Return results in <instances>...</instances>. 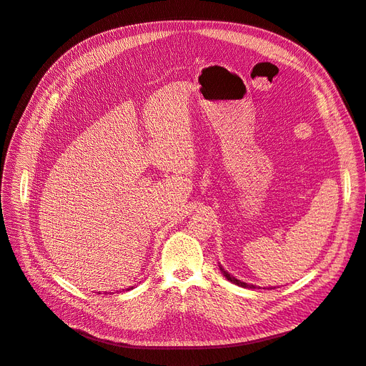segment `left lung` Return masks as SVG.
<instances>
[{
  "label": "left lung",
  "instance_id": "1",
  "mask_svg": "<svg viewBox=\"0 0 366 366\" xmlns=\"http://www.w3.org/2000/svg\"><path fill=\"white\" fill-rule=\"evenodd\" d=\"M219 270H221V273H223V276H226V280H227V281L234 282L235 285H239V287H246V289H257V287L252 285V284H246V282H242V281L237 280L235 276H232L229 272H226L223 267H221V265H219Z\"/></svg>",
  "mask_w": 366,
  "mask_h": 366
}]
</instances>
